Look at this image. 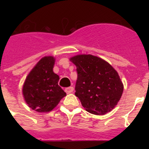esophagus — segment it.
I'll return each mask as SVG.
<instances>
[{
  "label": "esophagus",
  "mask_w": 149,
  "mask_h": 149,
  "mask_svg": "<svg viewBox=\"0 0 149 149\" xmlns=\"http://www.w3.org/2000/svg\"><path fill=\"white\" fill-rule=\"evenodd\" d=\"M74 90V88L72 86H70V87L65 88V92L67 93V94H69V93H72Z\"/></svg>",
  "instance_id": "esophagus-1"
}]
</instances>
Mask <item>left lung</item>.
I'll return each mask as SVG.
<instances>
[{
	"mask_svg": "<svg viewBox=\"0 0 149 149\" xmlns=\"http://www.w3.org/2000/svg\"><path fill=\"white\" fill-rule=\"evenodd\" d=\"M76 65L75 95L86 111L104 115L111 111L123 93L119 74L108 63L93 55H77L70 59Z\"/></svg>",
	"mask_w": 149,
	"mask_h": 149,
	"instance_id": "8db88e82",
	"label": "left lung"
}]
</instances>
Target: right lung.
<instances>
[{"mask_svg": "<svg viewBox=\"0 0 149 149\" xmlns=\"http://www.w3.org/2000/svg\"><path fill=\"white\" fill-rule=\"evenodd\" d=\"M54 58L45 56L30 72L23 86V95L32 110L49 112L66 95L58 85L59 76L54 73Z\"/></svg>", "mask_w": 149, "mask_h": 149, "instance_id": "add662e5", "label": "right lung"}]
</instances>
